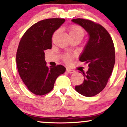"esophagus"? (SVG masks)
Returning <instances> with one entry per match:
<instances>
[{
	"label": "esophagus",
	"instance_id": "34e87169",
	"mask_svg": "<svg viewBox=\"0 0 127 127\" xmlns=\"http://www.w3.org/2000/svg\"><path fill=\"white\" fill-rule=\"evenodd\" d=\"M66 72L68 73H73L75 72V70H71V69H67L66 70Z\"/></svg>",
	"mask_w": 127,
	"mask_h": 127
}]
</instances>
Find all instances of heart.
Wrapping results in <instances>:
<instances>
[{
  "mask_svg": "<svg viewBox=\"0 0 127 127\" xmlns=\"http://www.w3.org/2000/svg\"><path fill=\"white\" fill-rule=\"evenodd\" d=\"M68 34L71 39L74 38H81L82 39L84 37L85 34V30L81 26L76 25V24H72L68 27ZM58 31L55 32V34L57 33ZM73 56L72 55L66 54L63 56V60L67 63H70L72 62Z\"/></svg>",
  "mask_w": 127,
  "mask_h": 127,
  "instance_id": "obj_1",
  "label": "heart"
}]
</instances>
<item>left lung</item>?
Returning a JSON list of instances; mask_svg holds the SVG:
<instances>
[{
  "mask_svg": "<svg viewBox=\"0 0 127 127\" xmlns=\"http://www.w3.org/2000/svg\"><path fill=\"white\" fill-rule=\"evenodd\" d=\"M88 33L90 38L79 58L88 64L87 72H82L84 82L75 87L78 93L85 97L100 93L107 85L115 63V46L109 32L98 23L83 18L73 19Z\"/></svg>",
  "mask_w": 127,
  "mask_h": 127,
  "instance_id": "left-lung-1",
  "label": "left lung"
}]
</instances>
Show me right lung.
Returning <instances> with one entry per match:
<instances>
[{"instance_id": "obj_1", "label": "right lung", "mask_w": 127, "mask_h": 127, "mask_svg": "<svg viewBox=\"0 0 127 127\" xmlns=\"http://www.w3.org/2000/svg\"><path fill=\"white\" fill-rule=\"evenodd\" d=\"M64 21V18H48L37 22L27 29L19 43L16 55L19 75L36 95L51 91L56 79L65 71L60 64L46 66L44 52L51 49L52 35Z\"/></svg>"}]
</instances>
